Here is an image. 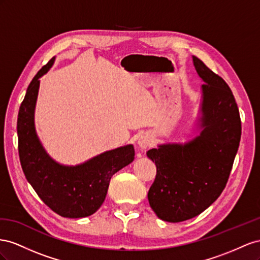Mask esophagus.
I'll return each instance as SVG.
<instances>
[{
    "label": "esophagus",
    "instance_id": "esophagus-1",
    "mask_svg": "<svg viewBox=\"0 0 260 260\" xmlns=\"http://www.w3.org/2000/svg\"><path fill=\"white\" fill-rule=\"evenodd\" d=\"M137 145L140 149H143V150L147 149V148L150 146V137L146 134L142 135L137 140Z\"/></svg>",
    "mask_w": 260,
    "mask_h": 260
}]
</instances>
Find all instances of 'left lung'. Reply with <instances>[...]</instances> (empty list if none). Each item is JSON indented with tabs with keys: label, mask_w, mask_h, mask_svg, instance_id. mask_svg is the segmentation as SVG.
<instances>
[{
	"label": "left lung",
	"mask_w": 260,
	"mask_h": 260,
	"mask_svg": "<svg viewBox=\"0 0 260 260\" xmlns=\"http://www.w3.org/2000/svg\"><path fill=\"white\" fill-rule=\"evenodd\" d=\"M203 79L197 127L188 142L168 143L147 151L157 167L148 200L158 218L182 222L198 216L224 189L240 146L239 108L225 81L192 56Z\"/></svg>",
	"instance_id": "8db88e82"
}]
</instances>
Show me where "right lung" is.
<instances>
[{"label":"right lung","mask_w":260,"mask_h":260,"mask_svg":"<svg viewBox=\"0 0 260 260\" xmlns=\"http://www.w3.org/2000/svg\"><path fill=\"white\" fill-rule=\"evenodd\" d=\"M55 56L29 84L17 118L18 152L27 181L42 202L64 218H85L97 211L107 196L113 174L134 161L133 145L102 152L77 166L52 159L37 135L35 109L40 78L49 72Z\"/></svg>","instance_id":"right-lung-1"}]
</instances>
